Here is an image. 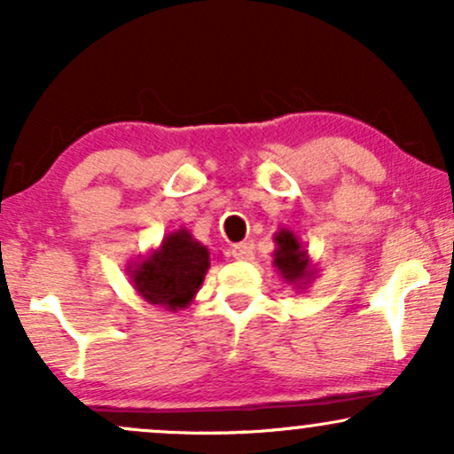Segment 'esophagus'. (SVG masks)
I'll list each match as a JSON object with an SVG mask.
<instances>
[{
  "mask_svg": "<svg viewBox=\"0 0 454 454\" xmlns=\"http://www.w3.org/2000/svg\"><path fill=\"white\" fill-rule=\"evenodd\" d=\"M232 258L234 260H251V258H254V247H251V243L232 245Z\"/></svg>",
  "mask_w": 454,
  "mask_h": 454,
  "instance_id": "1",
  "label": "esophagus"
}]
</instances>
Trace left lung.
Masks as SVG:
<instances>
[{
	"label": "left lung",
	"instance_id": "obj_1",
	"mask_svg": "<svg viewBox=\"0 0 454 454\" xmlns=\"http://www.w3.org/2000/svg\"><path fill=\"white\" fill-rule=\"evenodd\" d=\"M275 266L281 272V277L287 283L294 286H304L310 281V277L315 275V270L310 269V260L307 249L302 247V243L298 241V237L287 228H281L275 234Z\"/></svg>",
	"mask_w": 454,
	"mask_h": 454
}]
</instances>
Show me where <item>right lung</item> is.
Wrapping results in <instances>:
<instances>
[{
  "instance_id": "1",
  "label": "right lung",
  "mask_w": 454,
  "mask_h": 454,
  "mask_svg": "<svg viewBox=\"0 0 454 454\" xmlns=\"http://www.w3.org/2000/svg\"><path fill=\"white\" fill-rule=\"evenodd\" d=\"M207 269L209 251L182 228L162 239L156 251L129 266V272L133 287L145 302L177 310L192 302Z\"/></svg>"
}]
</instances>
